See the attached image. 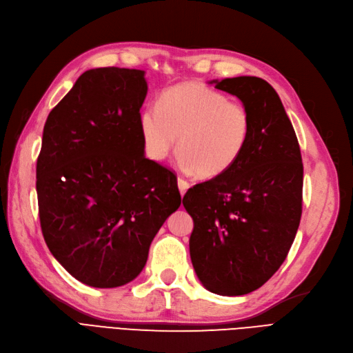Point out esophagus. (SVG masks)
<instances>
[{"label":"esophagus","instance_id":"esophagus-1","mask_svg":"<svg viewBox=\"0 0 353 353\" xmlns=\"http://www.w3.org/2000/svg\"><path fill=\"white\" fill-rule=\"evenodd\" d=\"M188 187H190V184H188V181H187V179H184V178H178V188H179V193H181V196H184V194H185V192L188 190Z\"/></svg>","mask_w":353,"mask_h":353}]
</instances>
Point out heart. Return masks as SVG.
I'll return each mask as SVG.
<instances>
[{"instance_id": "heart-1", "label": "heart", "mask_w": 353, "mask_h": 353, "mask_svg": "<svg viewBox=\"0 0 353 353\" xmlns=\"http://www.w3.org/2000/svg\"><path fill=\"white\" fill-rule=\"evenodd\" d=\"M145 154L165 160L175 147L183 165L202 179L221 176L233 169L251 141L250 108L228 99L199 81L172 85L160 93L157 107L139 114Z\"/></svg>"}]
</instances>
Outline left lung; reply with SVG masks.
I'll return each mask as SVG.
<instances>
[{"instance_id":"left-lung-1","label":"left lung","mask_w":353,"mask_h":353,"mask_svg":"<svg viewBox=\"0 0 353 353\" xmlns=\"http://www.w3.org/2000/svg\"><path fill=\"white\" fill-rule=\"evenodd\" d=\"M252 117L251 141L237 165L187 190L190 256L203 287L220 295L259 290L287 259L299 230L303 161L279 94L259 77L214 81Z\"/></svg>"}]
</instances>
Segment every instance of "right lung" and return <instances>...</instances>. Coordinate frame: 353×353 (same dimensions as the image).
Instances as JSON below:
<instances>
[{
	"label": "right lung",
	"instance_id": "obj_1",
	"mask_svg": "<svg viewBox=\"0 0 353 353\" xmlns=\"http://www.w3.org/2000/svg\"><path fill=\"white\" fill-rule=\"evenodd\" d=\"M145 97V71L89 70L44 125L37 159L41 232L54 259L89 287L135 279L181 205L176 175L144 153Z\"/></svg>",
	"mask_w": 353,
	"mask_h": 353
}]
</instances>
